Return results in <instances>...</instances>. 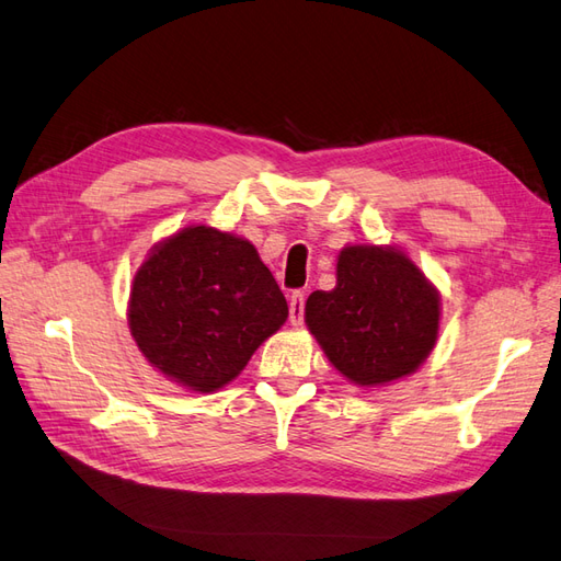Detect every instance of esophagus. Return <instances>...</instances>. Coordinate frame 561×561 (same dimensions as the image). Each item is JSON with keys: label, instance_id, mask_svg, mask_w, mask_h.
<instances>
[{"label": "esophagus", "instance_id": "esophagus-1", "mask_svg": "<svg viewBox=\"0 0 561 561\" xmlns=\"http://www.w3.org/2000/svg\"><path fill=\"white\" fill-rule=\"evenodd\" d=\"M304 310H306V294L304 291H294L289 296V318L291 324H304Z\"/></svg>", "mask_w": 561, "mask_h": 561}]
</instances>
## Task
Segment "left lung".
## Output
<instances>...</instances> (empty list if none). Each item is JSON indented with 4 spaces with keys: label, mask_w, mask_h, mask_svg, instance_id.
<instances>
[{
    "label": "left lung",
    "mask_w": 561,
    "mask_h": 561,
    "mask_svg": "<svg viewBox=\"0 0 561 561\" xmlns=\"http://www.w3.org/2000/svg\"><path fill=\"white\" fill-rule=\"evenodd\" d=\"M306 324L351 382L387 385L419 370L433 351L439 294L403 251L346 245L334 289L308 296Z\"/></svg>",
    "instance_id": "1"
}]
</instances>
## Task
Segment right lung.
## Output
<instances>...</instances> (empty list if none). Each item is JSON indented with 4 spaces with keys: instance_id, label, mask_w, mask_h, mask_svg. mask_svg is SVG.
I'll return each mask as SVG.
<instances>
[{
    "instance_id": "add662e5",
    "label": "right lung",
    "mask_w": 561,
    "mask_h": 561,
    "mask_svg": "<svg viewBox=\"0 0 561 561\" xmlns=\"http://www.w3.org/2000/svg\"><path fill=\"white\" fill-rule=\"evenodd\" d=\"M289 318L255 245L186 227L154 245L134 277L128 328L140 354L193 392H217Z\"/></svg>"
}]
</instances>
